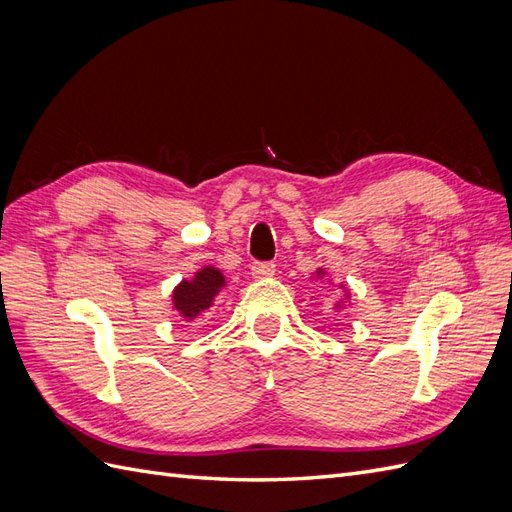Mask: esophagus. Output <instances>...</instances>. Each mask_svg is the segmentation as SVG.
<instances>
[{"label": "esophagus", "instance_id": "obj_1", "mask_svg": "<svg viewBox=\"0 0 512 512\" xmlns=\"http://www.w3.org/2000/svg\"><path fill=\"white\" fill-rule=\"evenodd\" d=\"M273 273H275L273 262H254V265H252L254 280H262V277H271Z\"/></svg>", "mask_w": 512, "mask_h": 512}]
</instances>
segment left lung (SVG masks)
Returning a JSON list of instances; mask_svg holds the SVG:
<instances>
[{"mask_svg": "<svg viewBox=\"0 0 512 512\" xmlns=\"http://www.w3.org/2000/svg\"><path fill=\"white\" fill-rule=\"evenodd\" d=\"M316 275H318V277H322V275H324V269H318V271H316ZM339 288H346V286L342 284V286H339ZM344 292H346V290H344ZM344 299H350V292H346V294H344ZM344 299L335 303V309H337V312H339V309H342V305H344Z\"/></svg>", "mask_w": 512, "mask_h": 512, "instance_id": "8db88e82", "label": "left lung"}]
</instances>
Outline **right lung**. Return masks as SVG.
Instances as JSON below:
<instances>
[{
    "label": "right lung",
    "mask_w": 512,
    "mask_h": 512,
    "mask_svg": "<svg viewBox=\"0 0 512 512\" xmlns=\"http://www.w3.org/2000/svg\"><path fill=\"white\" fill-rule=\"evenodd\" d=\"M226 288V277L220 269L203 267L190 280H181L173 290V309L185 320L194 322L213 307L215 297Z\"/></svg>",
    "instance_id": "right-lung-1"
}]
</instances>
